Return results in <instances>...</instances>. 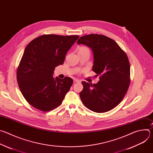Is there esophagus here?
Segmentation results:
<instances>
[{
  "mask_svg": "<svg viewBox=\"0 0 153 153\" xmlns=\"http://www.w3.org/2000/svg\"><path fill=\"white\" fill-rule=\"evenodd\" d=\"M74 82H80V80L79 79H74Z\"/></svg>",
  "mask_w": 153,
  "mask_h": 153,
  "instance_id": "34e87169",
  "label": "esophagus"
}]
</instances>
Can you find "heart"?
Instances as JSON below:
<instances>
[{"label": "heart", "instance_id": "1", "mask_svg": "<svg viewBox=\"0 0 153 153\" xmlns=\"http://www.w3.org/2000/svg\"><path fill=\"white\" fill-rule=\"evenodd\" d=\"M89 51V50H88V48L85 47H82L80 48L79 51Z\"/></svg>", "mask_w": 153, "mask_h": 153}]
</instances>
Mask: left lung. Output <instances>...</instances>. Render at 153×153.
I'll return each mask as SVG.
<instances>
[{"mask_svg":"<svg viewBox=\"0 0 153 153\" xmlns=\"http://www.w3.org/2000/svg\"><path fill=\"white\" fill-rule=\"evenodd\" d=\"M77 44L90 48L93 53L92 70L100 76L97 83L83 81L79 95L84 105L98 113L110 111L125 96L130 83V65L126 53L112 39L89 34L79 39Z\"/></svg>","mask_w":153,"mask_h":153,"instance_id":"1","label":"left lung"}]
</instances>
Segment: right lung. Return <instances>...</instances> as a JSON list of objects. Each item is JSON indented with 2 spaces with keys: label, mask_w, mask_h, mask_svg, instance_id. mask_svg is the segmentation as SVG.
Masks as SVG:
<instances>
[{
  "label": "right lung",
  "mask_w": 153,
  "mask_h": 153,
  "mask_svg": "<svg viewBox=\"0 0 153 153\" xmlns=\"http://www.w3.org/2000/svg\"><path fill=\"white\" fill-rule=\"evenodd\" d=\"M79 36L45 34L26 47L17 71L19 89L26 100L42 111L59 106L73 80L53 77L55 68L62 65L68 51Z\"/></svg>",
  "instance_id": "obj_1"
}]
</instances>
